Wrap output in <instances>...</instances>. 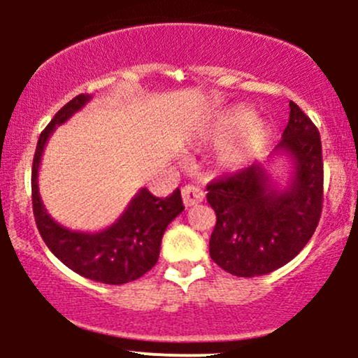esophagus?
<instances>
[{
    "mask_svg": "<svg viewBox=\"0 0 358 358\" xmlns=\"http://www.w3.org/2000/svg\"><path fill=\"white\" fill-rule=\"evenodd\" d=\"M182 197H183V204L185 206H194L199 204V202L204 199V192L196 185H185L182 189Z\"/></svg>",
    "mask_w": 358,
    "mask_h": 358,
    "instance_id": "obj_1",
    "label": "esophagus"
}]
</instances>
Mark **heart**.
<instances>
[{"mask_svg": "<svg viewBox=\"0 0 358 358\" xmlns=\"http://www.w3.org/2000/svg\"><path fill=\"white\" fill-rule=\"evenodd\" d=\"M249 121H251V114L249 112H237L232 119L225 124L223 133L236 131V129L243 128ZM268 128H266L263 122H251L246 128L243 129L239 136L227 147L225 150V159L229 164H243L248 159L256 156L258 152H262L263 147L268 142Z\"/></svg>", "mask_w": 358, "mask_h": 358, "instance_id": "b5f03b06", "label": "heart"}]
</instances>
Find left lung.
I'll use <instances>...</instances> for the list:
<instances>
[{"label": "left lung", "instance_id": "obj_1", "mask_svg": "<svg viewBox=\"0 0 358 358\" xmlns=\"http://www.w3.org/2000/svg\"><path fill=\"white\" fill-rule=\"evenodd\" d=\"M279 143L294 157L296 175L284 192L270 189L252 164L206 185L216 225L209 255L225 272L258 277L291 262L315 232L322 215L324 161L317 126L294 102Z\"/></svg>", "mask_w": 358, "mask_h": 358}]
</instances>
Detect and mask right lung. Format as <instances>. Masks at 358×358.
I'll return each instance as SVG.
<instances>
[{
  "instance_id": "right-lung-1",
  "label": "right lung",
  "mask_w": 358,
  "mask_h": 358,
  "mask_svg": "<svg viewBox=\"0 0 358 358\" xmlns=\"http://www.w3.org/2000/svg\"><path fill=\"white\" fill-rule=\"evenodd\" d=\"M90 100L78 95L62 107L41 131L32 159V211L36 227L50 251L79 275L103 284H126L145 275L157 263L166 227L183 211L180 189L156 197L142 189L117 223L99 234H79L53 222L38 192V168L45 143L57 124L67 121Z\"/></svg>"
}]
</instances>
